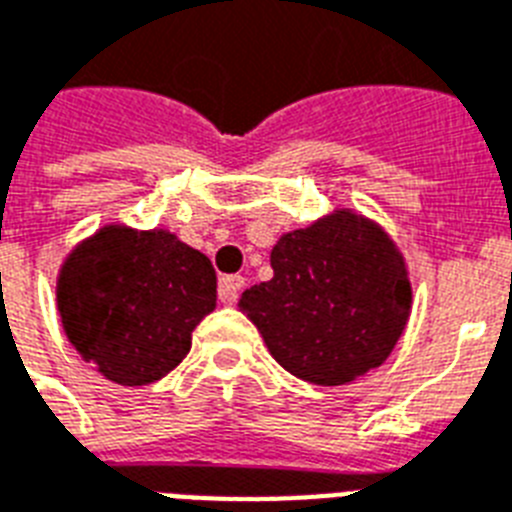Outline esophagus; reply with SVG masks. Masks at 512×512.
<instances>
[{
  "instance_id": "34e87169",
  "label": "esophagus",
  "mask_w": 512,
  "mask_h": 512,
  "mask_svg": "<svg viewBox=\"0 0 512 512\" xmlns=\"http://www.w3.org/2000/svg\"><path fill=\"white\" fill-rule=\"evenodd\" d=\"M245 285V277L240 275H224L219 280V301L222 304H235L237 296H240V290Z\"/></svg>"
}]
</instances>
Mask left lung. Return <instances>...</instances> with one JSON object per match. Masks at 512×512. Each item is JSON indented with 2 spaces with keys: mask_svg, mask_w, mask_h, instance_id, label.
I'll list each match as a JSON object with an SVG mask.
<instances>
[{
  "mask_svg": "<svg viewBox=\"0 0 512 512\" xmlns=\"http://www.w3.org/2000/svg\"><path fill=\"white\" fill-rule=\"evenodd\" d=\"M269 261L275 277L237 306L290 375L343 386L386 362L412 306L407 267L386 232L335 211L282 235Z\"/></svg>",
  "mask_w": 512,
  "mask_h": 512,
  "instance_id": "8db88e82",
  "label": "left lung"
}]
</instances>
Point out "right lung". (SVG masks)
Instances as JSON below:
<instances>
[{
  "label": "right lung",
  "instance_id": "1",
  "mask_svg": "<svg viewBox=\"0 0 512 512\" xmlns=\"http://www.w3.org/2000/svg\"><path fill=\"white\" fill-rule=\"evenodd\" d=\"M216 306L208 256L166 230L102 227L65 259L57 309L68 341L121 386L161 380Z\"/></svg>",
  "mask_w": 512,
  "mask_h": 512
}]
</instances>
